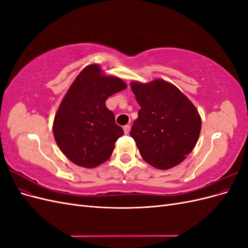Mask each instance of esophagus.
<instances>
[{
	"label": "esophagus",
	"mask_w": 248,
	"mask_h": 248,
	"mask_svg": "<svg viewBox=\"0 0 248 248\" xmlns=\"http://www.w3.org/2000/svg\"><path fill=\"white\" fill-rule=\"evenodd\" d=\"M123 129H124V133L125 134H128L129 131H130V125H125L123 127Z\"/></svg>",
	"instance_id": "esophagus-1"
}]
</instances>
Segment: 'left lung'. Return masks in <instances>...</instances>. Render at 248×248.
<instances>
[{
  "mask_svg": "<svg viewBox=\"0 0 248 248\" xmlns=\"http://www.w3.org/2000/svg\"><path fill=\"white\" fill-rule=\"evenodd\" d=\"M130 87L140 107L130 136L142 159L159 170L178 166L199 140L202 120L198 109L176 86L163 79L132 81Z\"/></svg>",
  "mask_w": 248,
  "mask_h": 248,
  "instance_id": "8db88e82",
  "label": "left lung"
}]
</instances>
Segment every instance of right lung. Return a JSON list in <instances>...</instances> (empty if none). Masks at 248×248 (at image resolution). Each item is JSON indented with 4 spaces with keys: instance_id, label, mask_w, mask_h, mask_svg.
Wrapping results in <instances>:
<instances>
[{
    "instance_id": "1",
    "label": "right lung",
    "mask_w": 248,
    "mask_h": 248,
    "mask_svg": "<svg viewBox=\"0 0 248 248\" xmlns=\"http://www.w3.org/2000/svg\"><path fill=\"white\" fill-rule=\"evenodd\" d=\"M126 88L121 78L106 76L97 64L87 66L74 79L52 124L59 148L73 163L92 169L109 158L124 131L106 100Z\"/></svg>"
}]
</instances>
